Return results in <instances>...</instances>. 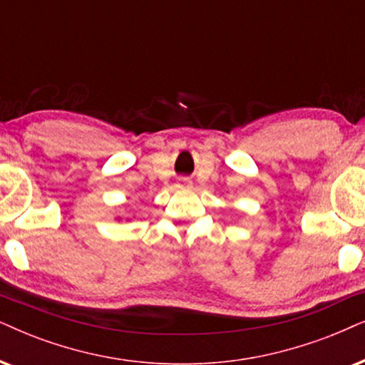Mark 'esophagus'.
<instances>
[{
    "label": "esophagus",
    "mask_w": 365,
    "mask_h": 365,
    "mask_svg": "<svg viewBox=\"0 0 365 365\" xmlns=\"http://www.w3.org/2000/svg\"><path fill=\"white\" fill-rule=\"evenodd\" d=\"M182 183H188V180H187V178H183V180H182Z\"/></svg>",
    "instance_id": "34e87169"
}]
</instances>
